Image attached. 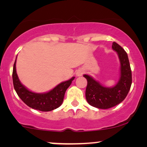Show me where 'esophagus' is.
<instances>
[{
    "label": "esophagus",
    "instance_id": "1",
    "mask_svg": "<svg viewBox=\"0 0 147 147\" xmlns=\"http://www.w3.org/2000/svg\"><path fill=\"white\" fill-rule=\"evenodd\" d=\"M83 73H84L83 70H82V69H78V70L76 71V74L77 76H82V74H83Z\"/></svg>",
    "mask_w": 147,
    "mask_h": 147
}]
</instances>
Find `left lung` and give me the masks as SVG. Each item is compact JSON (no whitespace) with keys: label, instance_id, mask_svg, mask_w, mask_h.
<instances>
[{"label":"left lung","instance_id":"1","mask_svg":"<svg viewBox=\"0 0 147 147\" xmlns=\"http://www.w3.org/2000/svg\"><path fill=\"white\" fill-rule=\"evenodd\" d=\"M112 49L118 53L120 63V80L114 87H105L90 76L84 74L87 79L86 99L91 106L107 109L120 104L127 97L132 83V75L128 56L118 43L113 42Z\"/></svg>","mask_w":147,"mask_h":147}]
</instances>
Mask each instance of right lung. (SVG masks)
<instances>
[{"instance_id":"obj_1","label":"right lung","mask_w":147,"mask_h":147,"mask_svg":"<svg viewBox=\"0 0 147 147\" xmlns=\"http://www.w3.org/2000/svg\"><path fill=\"white\" fill-rule=\"evenodd\" d=\"M16 62L13 65L12 78L16 92L24 102L29 107L41 111H50L59 107L63 102L65 91L75 78L63 82L49 92L37 94L27 89L19 80L16 70Z\"/></svg>"}]
</instances>
